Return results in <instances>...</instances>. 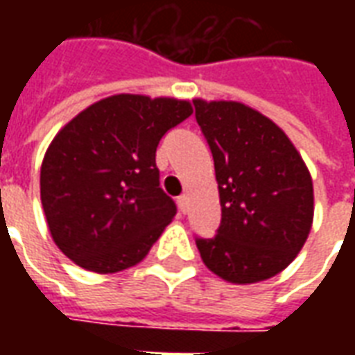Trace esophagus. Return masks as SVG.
Wrapping results in <instances>:
<instances>
[{"mask_svg": "<svg viewBox=\"0 0 355 355\" xmlns=\"http://www.w3.org/2000/svg\"><path fill=\"white\" fill-rule=\"evenodd\" d=\"M178 209H180V213H186L188 211V196H180L177 200Z\"/></svg>", "mask_w": 355, "mask_h": 355, "instance_id": "34e87169", "label": "esophagus"}]
</instances>
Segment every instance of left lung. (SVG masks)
<instances>
[{"label":"left lung","mask_w":355,"mask_h":355,"mask_svg":"<svg viewBox=\"0 0 355 355\" xmlns=\"http://www.w3.org/2000/svg\"><path fill=\"white\" fill-rule=\"evenodd\" d=\"M215 159L223 218L196 238L205 266L226 282H264L295 261L313 220L310 171L277 125L241 102L193 101Z\"/></svg>","instance_id":"obj_1"}]
</instances>
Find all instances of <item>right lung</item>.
<instances>
[{
  "instance_id": "right-lung-1",
  "label": "right lung",
  "mask_w": 355,
  "mask_h": 355,
  "mask_svg": "<svg viewBox=\"0 0 355 355\" xmlns=\"http://www.w3.org/2000/svg\"><path fill=\"white\" fill-rule=\"evenodd\" d=\"M192 112L188 101L114 94L58 131L40 188L51 236L70 261L114 274L146 257L177 215L159 188L155 150Z\"/></svg>"
}]
</instances>
